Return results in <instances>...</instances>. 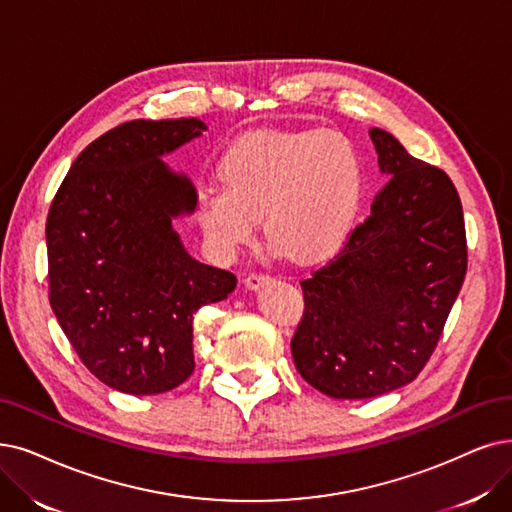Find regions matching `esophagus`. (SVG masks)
I'll return each instance as SVG.
<instances>
[{"mask_svg": "<svg viewBox=\"0 0 512 512\" xmlns=\"http://www.w3.org/2000/svg\"><path fill=\"white\" fill-rule=\"evenodd\" d=\"M271 281H273V277L267 275V273H250L248 277L243 279L245 288H248V290H260L262 285H267V283H271Z\"/></svg>", "mask_w": 512, "mask_h": 512, "instance_id": "esophagus-1", "label": "esophagus"}]
</instances>
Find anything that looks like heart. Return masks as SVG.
<instances>
[{
    "label": "heart",
    "instance_id": "obj_1",
    "mask_svg": "<svg viewBox=\"0 0 512 512\" xmlns=\"http://www.w3.org/2000/svg\"><path fill=\"white\" fill-rule=\"evenodd\" d=\"M220 182L197 189V220L222 254L248 245L262 218L267 241L317 262L349 237L363 195V161L340 132H258L227 149Z\"/></svg>",
    "mask_w": 512,
    "mask_h": 512
}]
</instances>
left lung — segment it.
Segmentation results:
<instances>
[{
	"instance_id": "8db88e82",
	"label": "left lung",
	"mask_w": 512,
	"mask_h": 512,
	"mask_svg": "<svg viewBox=\"0 0 512 512\" xmlns=\"http://www.w3.org/2000/svg\"><path fill=\"white\" fill-rule=\"evenodd\" d=\"M391 180L344 248L300 281L292 338L300 376L334 399H370L410 384L431 359L466 275V231L449 176L370 130Z\"/></svg>"
}]
</instances>
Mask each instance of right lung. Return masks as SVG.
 <instances>
[{"label":"right lung","mask_w":512,"mask_h":512,"mask_svg":"<svg viewBox=\"0 0 512 512\" xmlns=\"http://www.w3.org/2000/svg\"><path fill=\"white\" fill-rule=\"evenodd\" d=\"M203 130L195 117L126 121L79 153L48 212L52 311L81 363L121 393L185 382L195 313L237 285L191 258L172 227L197 193L161 157Z\"/></svg>","instance_id":"add662e5"}]
</instances>
